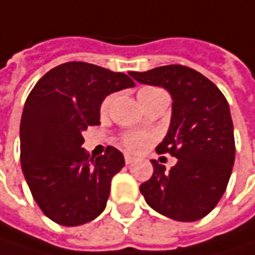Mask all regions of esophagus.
Instances as JSON below:
<instances>
[{
  "label": "esophagus",
  "mask_w": 255,
  "mask_h": 255,
  "mask_svg": "<svg viewBox=\"0 0 255 255\" xmlns=\"http://www.w3.org/2000/svg\"><path fill=\"white\" fill-rule=\"evenodd\" d=\"M124 160H126V164H132L135 161V158L132 157V156H129V154H126Z\"/></svg>",
  "instance_id": "1"
}]
</instances>
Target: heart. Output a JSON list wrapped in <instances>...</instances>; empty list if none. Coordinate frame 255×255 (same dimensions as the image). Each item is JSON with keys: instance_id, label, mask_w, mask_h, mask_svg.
<instances>
[{"instance_id": "heart-1", "label": "heart", "mask_w": 255, "mask_h": 255, "mask_svg": "<svg viewBox=\"0 0 255 255\" xmlns=\"http://www.w3.org/2000/svg\"><path fill=\"white\" fill-rule=\"evenodd\" d=\"M161 92H163V91L158 89V88H151V86L142 88L141 91L138 92V99H140L141 105H145L151 98L154 97V95L161 94ZM113 102L114 95H110V97L105 98V99L102 101V104H101V113H108L110 108H111V105H113ZM151 141H153V135H150V134H142V132H127V134H124V135L121 137V144H123L127 150H129V151H141L142 148H144L148 142Z\"/></svg>"}]
</instances>
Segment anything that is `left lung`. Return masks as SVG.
<instances>
[{
    "label": "left lung",
    "mask_w": 255,
    "mask_h": 255,
    "mask_svg": "<svg viewBox=\"0 0 255 255\" xmlns=\"http://www.w3.org/2000/svg\"><path fill=\"white\" fill-rule=\"evenodd\" d=\"M137 82L163 86L173 98L167 135L156 147L177 163L167 172L151 160L153 176L140 186L158 214L182 222L206 217L222 198L235 160L228 101L202 73L182 65L129 73Z\"/></svg>",
    "instance_id": "1"
}]
</instances>
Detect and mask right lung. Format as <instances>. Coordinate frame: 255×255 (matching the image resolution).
I'll list each match as a JSON object with an SVG mask.
<instances>
[{
    "label": "right lung",
    "mask_w": 255,
    "mask_h": 255,
    "mask_svg": "<svg viewBox=\"0 0 255 255\" xmlns=\"http://www.w3.org/2000/svg\"><path fill=\"white\" fill-rule=\"evenodd\" d=\"M134 81L85 62H68L49 70L24 104L20 124V160L34 201L59 225L78 227L105 209L111 179L126 161L108 145L89 158L82 131L99 126L107 95L132 88Z\"/></svg>",
    "instance_id": "add662e5"
}]
</instances>
